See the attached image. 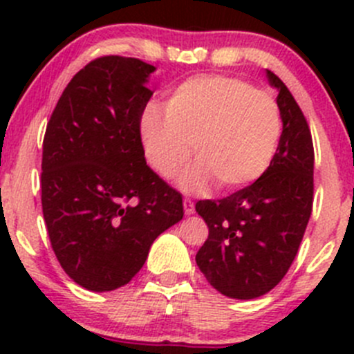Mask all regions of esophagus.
<instances>
[{"label": "esophagus", "instance_id": "34e87169", "mask_svg": "<svg viewBox=\"0 0 354 354\" xmlns=\"http://www.w3.org/2000/svg\"><path fill=\"white\" fill-rule=\"evenodd\" d=\"M183 209H185V214H187V216H192V214L195 212V203L192 202V200L185 198L183 200Z\"/></svg>", "mask_w": 354, "mask_h": 354}]
</instances>
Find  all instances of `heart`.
<instances>
[{
	"label": "heart",
	"instance_id": "b5f03b06",
	"mask_svg": "<svg viewBox=\"0 0 354 354\" xmlns=\"http://www.w3.org/2000/svg\"><path fill=\"white\" fill-rule=\"evenodd\" d=\"M149 164L164 180L180 174L188 192L216 183L231 192L255 183L267 173L283 135L276 97L230 75H198L171 92L166 111L151 104L140 120Z\"/></svg>",
	"mask_w": 354,
	"mask_h": 354
}]
</instances>
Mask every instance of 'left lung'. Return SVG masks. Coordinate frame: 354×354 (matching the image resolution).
Listing matches in <instances>:
<instances>
[{
    "mask_svg": "<svg viewBox=\"0 0 354 354\" xmlns=\"http://www.w3.org/2000/svg\"><path fill=\"white\" fill-rule=\"evenodd\" d=\"M283 135L267 173L230 197L198 200L195 210L209 227L197 266L224 296L252 299L286 276L313 205V142L298 102L277 75Z\"/></svg>",
    "mask_w": 354,
    "mask_h": 354,
    "instance_id": "1",
    "label": "left lung"
}]
</instances>
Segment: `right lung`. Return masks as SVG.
<instances>
[{"mask_svg":"<svg viewBox=\"0 0 354 354\" xmlns=\"http://www.w3.org/2000/svg\"><path fill=\"white\" fill-rule=\"evenodd\" d=\"M156 68L101 56L63 91L42 142L41 200L53 252L88 291L133 279L162 231L183 217L180 192L145 162L140 120Z\"/></svg>","mask_w":354,"mask_h":354,"instance_id":"1","label":"right lung"}]
</instances>
